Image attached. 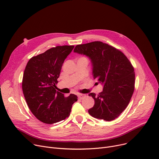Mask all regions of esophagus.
<instances>
[{"label": "esophagus", "instance_id": "34e87169", "mask_svg": "<svg viewBox=\"0 0 159 159\" xmlns=\"http://www.w3.org/2000/svg\"><path fill=\"white\" fill-rule=\"evenodd\" d=\"M85 97H86V95H85L84 94H79V95H78V97H79V99L84 98Z\"/></svg>", "mask_w": 159, "mask_h": 159}]
</instances>
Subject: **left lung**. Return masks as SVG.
<instances>
[{"label":"left lung","mask_w":159,"mask_h":159,"mask_svg":"<svg viewBox=\"0 0 159 159\" xmlns=\"http://www.w3.org/2000/svg\"><path fill=\"white\" fill-rule=\"evenodd\" d=\"M74 52L89 57L93 66V76L104 85L103 91L96 95L88 113L93 117L111 121L128 106L135 89L134 68L120 50L102 42L95 41L75 46Z\"/></svg>","instance_id":"left-lung-1"}]
</instances>
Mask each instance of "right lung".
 Masks as SVG:
<instances>
[{
  "label": "right lung",
  "mask_w": 159,
  "mask_h": 159,
  "mask_svg": "<svg viewBox=\"0 0 159 159\" xmlns=\"http://www.w3.org/2000/svg\"><path fill=\"white\" fill-rule=\"evenodd\" d=\"M74 46H58L31 58L24 70L22 88L27 104L40 121L52 124L69 116L77 96L65 97L56 84L64 60Z\"/></svg>",
  "instance_id": "add662e5"
}]
</instances>
